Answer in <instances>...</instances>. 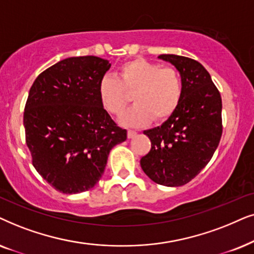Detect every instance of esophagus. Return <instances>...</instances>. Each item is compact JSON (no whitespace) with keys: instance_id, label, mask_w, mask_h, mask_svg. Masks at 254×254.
Returning a JSON list of instances; mask_svg holds the SVG:
<instances>
[{"instance_id":"esophagus-1","label":"esophagus","mask_w":254,"mask_h":254,"mask_svg":"<svg viewBox=\"0 0 254 254\" xmlns=\"http://www.w3.org/2000/svg\"><path fill=\"white\" fill-rule=\"evenodd\" d=\"M136 134H137L136 131H133V130L127 131V138H129V139H131V138H133L134 136H136Z\"/></svg>"}]
</instances>
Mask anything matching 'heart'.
Segmentation results:
<instances>
[{
    "label": "heart",
    "instance_id": "b5f03b06",
    "mask_svg": "<svg viewBox=\"0 0 254 254\" xmlns=\"http://www.w3.org/2000/svg\"><path fill=\"white\" fill-rule=\"evenodd\" d=\"M132 94L136 104L120 117L122 125L138 127L150 123L153 117L158 121L166 120L180 103V73L173 67L136 59L121 66L117 79L106 75L100 82L101 104L113 115L123 113Z\"/></svg>",
    "mask_w": 254,
    "mask_h": 254
}]
</instances>
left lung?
<instances>
[{
    "instance_id": "1",
    "label": "left lung",
    "mask_w": 254,
    "mask_h": 254,
    "mask_svg": "<svg viewBox=\"0 0 254 254\" xmlns=\"http://www.w3.org/2000/svg\"><path fill=\"white\" fill-rule=\"evenodd\" d=\"M182 80V96L160 127L144 131L152 147L140 159L144 173L155 184L179 187L194 179L210 161L222 136V99L210 74L187 57L160 54Z\"/></svg>"
}]
</instances>
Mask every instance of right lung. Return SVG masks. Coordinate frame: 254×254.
<instances>
[{
  "label": "right lung",
  "instance_id": "add662e5",
  "mask_svg": "<svg viewBox=\"0 0 254 254\" xmlns=\"http://www.w3.org/2000/svg\"><path fill=\"white\" fill-rule=\"evenodd\" d=\"M110 66L99 57H70L39 74L29 92L24 129L32 164L64 194L93 188L111 148L127 140L99 96Z\"/></svg>",
  "mask_w": 254,
  "mask_h": 254
}]
</instances>
